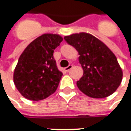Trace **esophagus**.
<instances>
[{
  "instance_id": "obj_1",
  "label": "esophagus",
  "mask_w": 131,
  "mask_h": 131,
  "mask_svg": "<svg viewBox=\"0 0 131 131\" xmlns=\"http://www.w3.org/2000/svg\"><path fill=\"white\" fill-rule=\"evenodd\" d=\"M71 68H72V65H69L68 66L66 67V68H64V71H66V72H68V71H69V70H70Z\"/></svg>"
}]
</instances>
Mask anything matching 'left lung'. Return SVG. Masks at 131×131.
I'll use <instances>...</instances> for the list:
<instances>
[{
  "label": "left lung",
  "mask_w": 131,
  "mask_h": 131,
  "mask_svg": "<svg viewBox=\"0 0 131 131\" xmlns=\"http://www.w3.org/2000/svg\"><path fill=\"white\" fill-rule=\"evenodd\" d=\"M64 39L79 54L84 73L77 82L79 89L94 98H106L114 93L122 82L123 71L114 53L89 33L72 34Z\"/></svg>",
  "instance_id": "8db88e82"
}]
</instances>
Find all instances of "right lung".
<instances>
[{
  "label": "right lung",
  "mask_w": 131,
  "mask_h": 131,
  "mask_svg": "<svg viewBox=\"0 0 131 131\" xmlns=\"http://www.w3.org/2000/svg\"><path fill=\"white\" fill-rule=\"evenodd\" d=\"M63 41L57 34H43L28 45L19 58L14 82L25 98L40 101L54 93L63 76L53 57Z\"/></svg>",
  "instance_id": "1"
}]
</instances>
